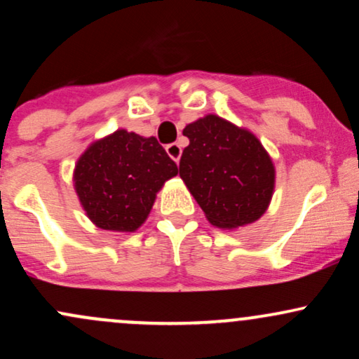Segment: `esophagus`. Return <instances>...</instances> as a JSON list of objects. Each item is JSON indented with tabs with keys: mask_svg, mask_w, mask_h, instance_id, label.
I'll return each instance as SVG.
<instances>
[{
	"mask_svg": "<svg viewBox=\"0 0 359 359\" xmlns=\"http://www.w3.org/2000/svg\"><path fill=\"white\" fill-rule=\"evenodd\" d=\"M165 150H167L168 156H170L175 163H179L180 155H182V148H180L179 143H170V145L165 147Z\"/></svg>",
	"mask_w": 359,
	"mask_h": 359,
	"instance_id": "obj_1",
	"label": "esophagus"
}]
</instances>
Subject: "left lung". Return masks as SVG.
<instances>
[{
    "label": "left lung",
    "instance_id": "1",
    "mask_svg": "<svg viewBox=\"0 0 359 359\" xmlns=\"http://www.w3.org/2000/svg\"><path fill=\"white\" fill-rule=\"evenodd\" d=\"M179 174L208 221L236 229L258 221L275 189L273 160L246 128L205 114L184 128Z\"/></svg>",
    "mask_w": 359,
    "mask_h": 359
}]
</instances>
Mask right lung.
<instances>
[{
    "label": "right lung",
    "mask_w": 359,
    "mask_h": 359,
    "mask_svg": "<svg viewBox=\"0 0 359 359\" xmlns=\"http://www.w3.org/2000/svg\"><path fill=\"white\" fill-rule=\"evenodd\" d=\"M179 174L155 137L116 130L86 148L74 167V189L86 216L106 231L133 233L147 221L156 192Z\"/></svg>",
    "instance_id": "obj_1"
}]
</instances>
